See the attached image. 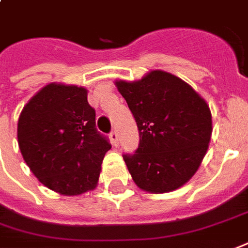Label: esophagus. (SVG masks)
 I'll list each match as a JSON object with an SVG mask.
<instances>
[{"label":"esophagus","mask_w":248,"mask_h":248,"mask_svg":"<svg viewBox=\"0 0 248 248\" xmlns=\"http://www.w3.org/2000/svg\"><path fill=\"white\" fill-rule=\"evenodd\" d=\"M109 138H110V140L113 144L114 145L118 144V134H117V131H114V130H113V131L109 134Z\"/></svg>","instance_id":"1"}]
</instances>
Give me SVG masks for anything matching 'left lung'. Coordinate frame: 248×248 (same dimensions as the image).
<instances>
[{
  "instance_id": "1",
  "label": "left lung",
  "mask_w": 248,
  "mask_h": 248,
  "mask_svg": "<svg viewBox=\"0 0 248 248\" xmlns=\"http://www.w3.org/2000/svg\"><path fill=\"white\" fill-rule=\"evenodd\" d=\"M139 130V145L124 160L148 192L173 191L190 181L212 135L207 103L182 79L155 70L138 82H116Z\"/></svg>"
}]
</instances>
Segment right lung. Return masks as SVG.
Returning a JSON list of instances; mask_svg holds the SVG:
<instances>
[{"instance_id":"1","label":"right lung","mask_w":248,"mask_h":248,"mask_svg":"<svg viewBox=\"0 0 248 248\" xmlns=\"http://www.w3.org/2000/svg\"><path fill=\"white\" fill-rule=\"evenodd\" d=\"M24 161L44 186L63 195L92 190L99 181L109 139L96 128V113L83 87L48 84L18 121Z\"/></svg>"}]
</instances>
